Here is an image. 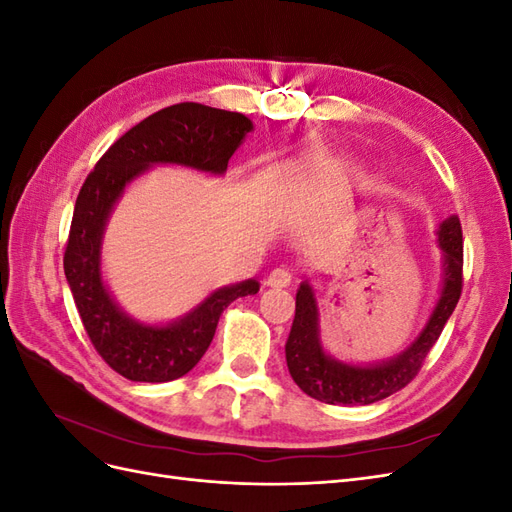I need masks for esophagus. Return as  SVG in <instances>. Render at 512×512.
I'll use <instances>...</instances> for the list:
<instances>
[{
	"label": "esophagus",
	"mask_w": 512,
	"mask_h": 512,
	"mask_svg": "<svg viewBox=\"0 0 512 512\" xmlns=\"http://www.w3.org/2000/svg\"><path fill=\"white\" fill-rule=\"evenodd\" d=\"M290 282H292V273L288 271V269H273L269 275H267V286H271V288H286V286H290Z\"/></svg>",
	"instance_id": "obj_1"
}]
</instances>
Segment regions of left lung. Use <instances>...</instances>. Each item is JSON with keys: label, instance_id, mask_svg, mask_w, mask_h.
<instances>
[{"label": "left lung", "instance_id": "left-lung-1", "mask_svg": "<svg viewBox=\"0 0 512 512\" xmlns=\"http://www.w3.org/2000/svg\"><path fill=\"white\" fill-rule=\"evenodd\" d=\"M438 245L442 250V290L436 307L423 331L404 352L376 365H350L324 352L314 290L307 280L299 286L297 309L286 342V363L303 393L331 406H367L401 391L416 378L461 297L463 239L455 215L440 224Z\"/></svg>", "mask_w": 512, "mask_h": 512}]
</instances>
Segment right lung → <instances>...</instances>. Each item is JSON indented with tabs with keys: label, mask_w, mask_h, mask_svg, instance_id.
<instances>
[{
	"label": "right lung",
	"mask_w": 512,
	"mask_h": 512,
	"mask_svg": "<svg viewBox=\"0 0 512 512\" xmlns=\"http://www.w3.org/2000/svg\"><path fill=\"white\" fill-rule=\"evenodd\" d=\"M241 113L196 102L166 106L115 141L85 179L74 205L64 271L91 344L117 374L132 382H170L203 359L224 309L260 284L218 288L170 324H143L115 303L102 282L100 247L111 211L126 185L153 164H179L224 175L228 160L252 132Z\"/></svg>",
	"instance_id": "right-lung-1"
}]
</instances>
